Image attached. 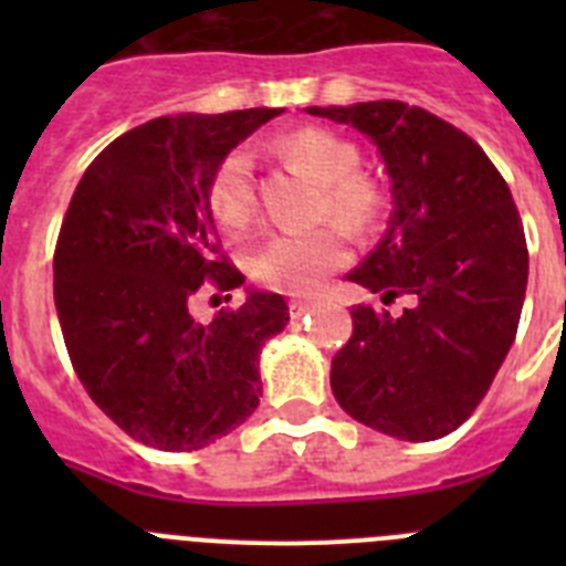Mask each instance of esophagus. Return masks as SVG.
I'll return each instance as SVG.
<instances>
[{"instance_id":"esophagus-1","label":"esophagus","mask_w":566,"mask_h":566,"mask_svg":"<svg viewBox=\"0 0 566 566\" xmlns=\"http://www.w3.org/2000/svg\"><path fill=\"white\" fill-rule=\"evenodd\" d=\"M312 308H314V303H308V300H292V303H289V314H292L294 319L306 317Z\"/></svg>"}]
</instances>
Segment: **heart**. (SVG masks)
I'll return each instance as SVG.
<instances>
[{"instance_id":"b5f03b06","label":"heart","mask_w":566,"mask_h":566,"mask_svg":"<svg viewBox=\"0 0 566 566\" xmlns=\"http://www.w3.org/2000/svg\"><path fill=\"white\" fill-rule=\"evenodd\" d=\"M277 153L306 169L319 184L317 214L343 223L352 232H365L382 212V195L371 178L357 172L359 153L348 138L323 127H303L283 135ZM252 155L247 149L232 153L218 164L209 181V209L227 232H243L254 218ZM348 243L343 229L328 227L306 232H280L252 254V274L269 289L289 294H308L332 272L345 266Z\"/></svg>"}]
</instances>
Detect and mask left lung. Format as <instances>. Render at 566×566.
<instances>
[{"instance_id": "1", "label": "left lung", "mask_w": 566, "mask_h": 566, "mask_svg": "<svg viewBox=\"0 0 566 566\" xmlns=\"http://www.w3.org/2000/svg\"><path fill=\"white\" fill-rule=\"evenodd\" d=\"M377 144L391 221L348 274L402 314L354 306L332 391L357 422L408 442L448 437L476 411L516 339L527 240L507 184L470 135L405 102L308 107Z\"/></svg>"}]
</instances>
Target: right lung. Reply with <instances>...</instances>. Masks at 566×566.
<instances>
[{
  "mask_svg": "<svg viewBox=\"0 0 566 566\" xmlns=\"http://www.w3.org/2000/svg\"><path fill=\"white\" fill-rule=\"evenodd\" d=\"M283 109L164 115L96 155L70 198L53 254V297L70 363L124 433L158 451H198L260 402V348L289 323L286 300L249 292L209 323L203 283L243 274L221 254L209 209L218 164Z\"/></svg>",
  "mask_w": 566,
  "mask_h": 566,
  "instance_id": "1",
  "label": "right lung"
}]
</instances>
